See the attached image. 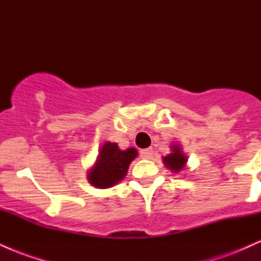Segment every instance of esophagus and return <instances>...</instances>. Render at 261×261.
Instances as JSON below:
<instances>
[{
	"label": "esophagus",
	"mask_w": 261,
	"mask_h": 261,
	"mask_svg": "<svg viewBox=\"0 0 261 261\" xmlns=\"http://www.w3.org/2000/svg\"><path fill=\"white\" fill-rule=\"evenodd\" d=\"M140 155L142 158H145V160H151L152 155H153V149H152L151 147L145 148V149H141Z\"/></svg>",
	"instance_id": "esophagus-1"
}]
</instances>
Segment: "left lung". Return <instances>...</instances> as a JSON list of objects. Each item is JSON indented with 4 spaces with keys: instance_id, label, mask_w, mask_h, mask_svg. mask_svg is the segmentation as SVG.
<instances>
[{
    "instance_id": "obj_1",
    "label": "left lung",
    "mask_w": 261,
    "mask_h": 261,
    "mask_svg": "<svg viewBox=\"0 0 261 261\" xmlns=\"http://www.w3.org/2000/svg\"><path fill=\"white\" fill-rule=\"evenodd\" d=\"M173 148H174L173 149V153L164 157L163 161L168 168L174 170V172H179L184 167L185 162H187V157L181 153L180 148L178 146H173Z\"/></svg>"
}]
</instances>
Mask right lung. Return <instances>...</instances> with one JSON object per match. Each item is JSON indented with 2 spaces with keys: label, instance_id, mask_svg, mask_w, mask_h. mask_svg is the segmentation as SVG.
I'll return each instance as SVG.
<instances>
[{
  "label": "right lung",
  "instance_id": "1",
  "mask_svg": "<svg viewBox=\"0 0 261 261\" xmlns=\"http://www.w3.org/2000/svg\"><path fill=\"white\" fill-rule=\"evenodd\" d=\"M137 155L135 148L119 149L116 143L107 142L88 175V180L97 188H110L118 184L126 175L128 166Z\"/></svg>",
  "mask_w": 261,
  "mask_h": 261
}]
</instances>
